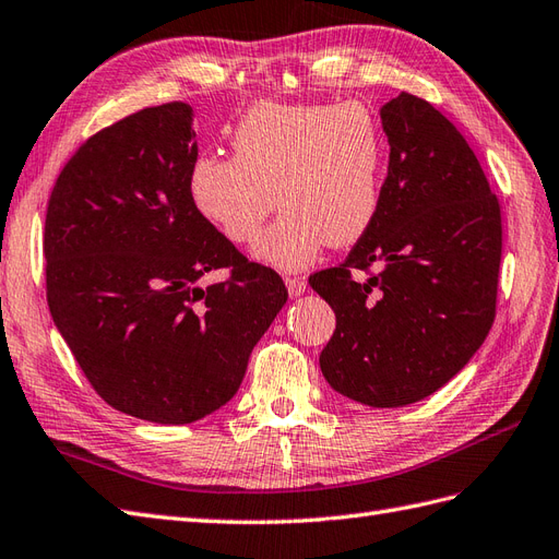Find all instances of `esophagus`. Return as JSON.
<instances>
[{"instance_id":"1","label":"esophagus","mask_w":559,"mask_h":559,"mask_svg":"<svg viewBox=\"0 0 559 559\" xmlns=\"http://www.w3.org/2000/svg\"><path fill=\"white\" fill-rule=\"evenodd\" d=\"M285 285H288V295L299 297L307 290V278L302 276H285Z\"/></svg>"}]
</instances>
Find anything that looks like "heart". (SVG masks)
Returning <instances> with one entry per match:
<instances>
[{
	"label": "heart",
	"instance_id": "1",
	"mask_svg": "<svg viewBox=\"0 0 559 559\" xmlns=\"http://www.w3.org/2000/svg\"><path fill=\"white\" fill-rule=\"evenodd\" d=\"M231 151L195 157L189 200L231 242H250L274 205H283L254 240V262L299 271L328 242L352 246L376 219L384 136L361 102L254 104L234 127Z\"/></svg>",
	"mask_w": 559,
	"mask_h": 559
}]
</instances>
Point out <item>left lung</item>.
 Here are the masks:
<instances>
[{"mask_svg": "<svg viewBox=\"0 0 559 559\" xmlns=\"http://www.w3.org/2000/svg\"><path fill=\"white\" fill-rule=\"evenodd\" d=\"M380 120L390 167L376 219L309 285L337 319L319 356L328 384L399 408L443 388L489 335L503 226L477 155L432 104L402 92Z\"/></svg>", "mask_w": 559, "mask_h": 559, "instance_id": "obj_1", "label": "left lung"}]
</instances>
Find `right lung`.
Masks as SVG:
<instances>
[{
    "mask_svg": "<svg viewBox=\"0 0 559 559\" xmlns=\"http://www.w3.org/2000/svg\"><path fill=\"white\" fill-rule=\"evenodd\" d=\"M193 108L163 104L94 134L56 179L45 224L51 319L98 396L139 420L195 423L246 378L288 290L198 217ZM214 267L222 284L199 285Z\"/></svg>",
    "mask_w": 559,
    "mask_h": 559,
    "instance_id": "add662e5",
    "label": "right lung"
}]
</instances>
